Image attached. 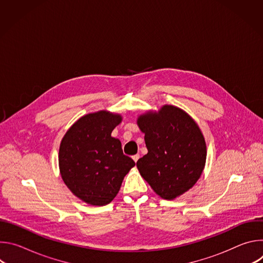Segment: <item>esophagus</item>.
<instances>
[{
    "instance_id": "34e87169",
    "label": "esophagus",
    "mask_w": 263,
    "mask_h": 263,
    "mask_svg": "<svg viewBox=\"0 0 263 263\" xmlns=\"http://www.w3.org/2000/svg\"><path fill=\"white\" fill-rule=\"evenodd\" d=\"M139 154H136V155H134V156H132V159L135 161V162H137V160L139 159Z\"/></svg>"
}]
</instances>
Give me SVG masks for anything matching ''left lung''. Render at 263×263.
<instances>
[{
	"instance_id": "8db88e82",
	"label": "left lung",
	"mask_w": 263,
	"mask_h": 263,
	"mask_svg": "<svg viewBox=\"0 0 263 263\" xmlns=\"http://www.w3.org/2000/svg\"><path fill=\"white\" fill-rule=\"evenodd\" d=\"M137 125L144 133L147 154L136 166L153 191L165 200H174L197 183L206 163L204 136L186 112L164 105L139 116Z\"/></svg>"
}]
</instances>
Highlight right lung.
I'll use <instances>...</instances> for the list:
<instances>
[{
  "instance_id": "1",
  "label": "right lung",
  "mask_w": 263,
  "mask_h": 263,
  "mask_svg": "<svg viewBox=\"0 0 263 263\" xmlns=\"http://www.w3.org/2000/svg\"><path fill=\"white\" fill-rule=\"evenodd\" d=\"M122 117L102 110L86 115L63 136L59 170L69 191L93 206L109 204L118 195L124 177L135 162L124 155L120 139L111 132Z\"/></svg>"
}]
</instances>
